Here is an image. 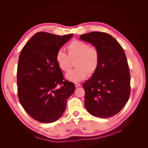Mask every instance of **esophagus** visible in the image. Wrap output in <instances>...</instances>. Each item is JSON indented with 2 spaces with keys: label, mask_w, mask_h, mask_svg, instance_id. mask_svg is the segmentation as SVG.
I'll return each instance as SVG.
<instances>
[{
  "label": "esophagus",
  "mask_w": 148,
  "mask_h": 148,
  "mask_svg": "<svg viewBox=\"0 0 148 148\" xmlns=\"http://www.w3.org/2000/svg\"><path fill=\"white\" fill-rule=\"evenodd\" d=\"M75 86L76 88L79 87L80 86V83H75Z\"/></svg>",
  "instance_id": "34e87169"
}]
</instances>
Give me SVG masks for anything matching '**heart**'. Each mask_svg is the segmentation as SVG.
<instances>
[{"label":"heart","instance_id":"1","mask_svg":"<svg viewBox=\"0 0 148 148\" xmlns=\"http://www.w3.org/2000/svg\"><path fill=\"white\" fill-rule=\"evenodd\" d=\"M68 55L62 49L56 53V60L59 68L68 71L71 66V60L76 59V68L66 74V78L70 82L83 80L89 75L95 73L100 62V52L95 47H89L88 44L75 39L66 47Z\"/></svg>","mask_w":148,"mask_h":148}]
</instances>
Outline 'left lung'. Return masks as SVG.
Returning a JSON list of instances; mask_svg holds the SVG:
<instances>
[{"mask_svg": "<svg viewBox=\"0 0 148 148\" xmlns=\"http://www.w3.org/2000/svg\"><path fill=\"white\" fill-rule=\"evenodd\" d=\"M100 52L98 69L83 83L84 106L95 117L108 118L119 113L130 95V73L123 48L111 35L94 31L80 36Z\"/></svg>", "mask_w": 148, "mask_h": 148, "instance_id": "left-lung-1", "label": "left lung"}]
</instances>
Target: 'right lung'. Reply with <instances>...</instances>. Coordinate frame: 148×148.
Masks as SVG:
<instances>
[{"label": "right lung", "instance_id": "add662e5", "mask_svg": "<svg viewBox=\"0 0 148 148\" xmlns=\"http://www.w3.org/2000/svg\"><path fill=\"white\" fill-rule=\"evenodd\" d=\"M73 34L36 33L22 49L17 68L18 96L30 117L42 123L59 119L66 102L74 92L75 84L64 80L56 60L57 52ZM58 85L61 87L58 88Z\"/></svg>", "mask_w": 148, "mask_h": 148}]
</instances>
